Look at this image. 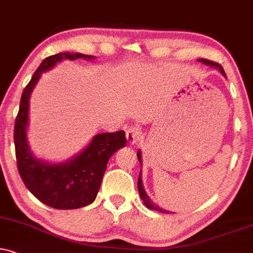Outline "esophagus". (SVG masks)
Masks as SVG:
<instances>
[{"mask_svg": "<svg viewBox=\"0 0 253 253\" xmlns=\"http://www.w3.org/2000/svg\"><path fill=\"white\" fill-rule=\"evenodd\" d=\"M141 138H142V133H141V129H139L138 126H130L129 129L126 130V139L127 142L131 143V144L138 142Z\"/></svg>", "mask_w": 253, "mask_h": 253, "instance_id": "esophagus-1", "label": "esophagus"}]
</instances>
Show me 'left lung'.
<instances>
[{"mask_svg":"<svg viewBox=\"0 0 253 253\" xmlns=\"http://www.w3.org/2000/svg\"><path fill=\"white\" fill-rule=\"evenodd\" d=\"M199 61H201L202 63H204V64H209V65H212V67H214V68H218V69L220 70V73H222V74L224 75V76H225V71H224L223 67H222V65H220L219 63H217V62L207 60V58H201V60H199ZM225 77H226V76H225ZM137 157H138L139 163L142 164V161H141V152H139V151L137 152ZM137 188H138L139 196H141L142 201L144 202V204H145L146 208L151 209V210L160 211V212H164V213L169 212V211H165V210H163V209H161L160 207H157V205H156L154 202H151V199L149 198V196L146 195L145 190H144V188H143V183H142V178H141V172H139V176H138V182H137Z\"/></svg>","mask_w":253,"mask_h":253,"instance_id":"obj_1","label":"left lung"}]
</instances>
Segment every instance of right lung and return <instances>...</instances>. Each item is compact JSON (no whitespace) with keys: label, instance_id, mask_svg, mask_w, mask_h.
Listing matches in <instances>:
<instances>
[{"label":"right lung","instance_id":"obj_1","mask_svg":"<svg viewBox=\"0 0 253 253\" xmlns=\"http://www.w3.org/2000/svg\"><path fill=\"white\" fill-rule=\"evenodd\" d=\"M77 58L92 60L93 56L60 52L44 58L22 92L20 110L15 120V154L18 173L24 185L43 204L61 210L91 204L101 188L109 158L126 144V132L121 130L95 136L85 150L64 164H46L31 156L26 137L30 93L41 73L62 60L75 61Z\"/></svg>","mask_w":253,"mask_h":253}]
</instances>
